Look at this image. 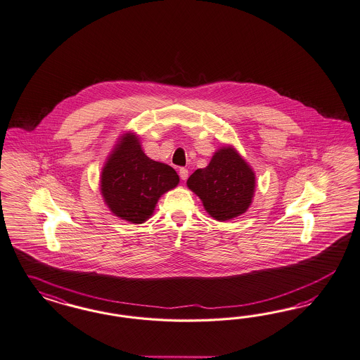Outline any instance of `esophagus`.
I'll return each instance as SVG.
<instances>
[{"label":"esophagus","mask_w":360,"mask_h":360,"mask_svg":"<svg viewBox=\"0 0 360 360\" xmlns=\"http://www.w3.org/2000/svg\"><path fill=\"white\" fill-rule=\"evenodd\" d=\"M179 176H181L182 181H186L187 176H188V170L185 169V167H181V169H179Z\"/></svg>","instance_id":"1"}]
</instances>
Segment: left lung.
I'll return each instance as SVG.
<instances>
[{
    "label": "left lung",
    "mask_w": 360,
    "mask_h": 360,
    "mask_svg": "<svg viewBox=\"0 0 360 360\" xmlns=\"http://www.w3.org/2000/svg\"><path fill=\"white\" fill-rule=\"evenodd\" d=\"M186 185L199 196L211 218L229 221L251 207L256 174L233 145H224L214 153L205 169L190 175Z\"/></svg>",
    "instance_id": "left-lung-1"
}]
</instances>
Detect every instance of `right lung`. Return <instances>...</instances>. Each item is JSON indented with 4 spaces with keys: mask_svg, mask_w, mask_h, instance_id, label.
Wrapping results in <instances>:
<instances>
[{
    "mask_svg": "<svg viewBox=\"0 0 360 360\" xmlns=\"http://www.w3.org/2000/svg\"><path fill=\"white\" fill-rule=\"evenodd\" d=\"M178 184L174 169L150 160L137 133L128 131L117 139L103 165L100 194L115 217L142 224L152 218L160 198Z\"/></svg>",
    "mask_w": 360,
    "mask_h": 360,
    "instance_id": "obj_1",
    "label": "right lung"
}]
</instances>
